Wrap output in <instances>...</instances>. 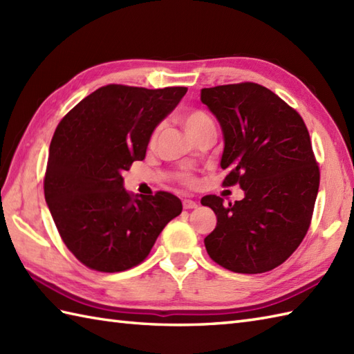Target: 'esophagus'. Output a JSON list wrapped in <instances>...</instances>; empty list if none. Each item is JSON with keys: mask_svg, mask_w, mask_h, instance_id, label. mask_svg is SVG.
<instances>
[{"mask_svg": "<svg viewBox=\"0 0 354 354\" xmlns=\"http://www.w3.org/2000/svg\"><path fill=\"white\" fill-rule=\"evenodd\" d=\"M183 205H184L185 209H193V208L198 207V202H194V201H192V199H184Z\"/></svg>", "mask_w": 354, "mask_h": 354, "instance_id": "obj_1", "label": "esophagus"}]
</instances>
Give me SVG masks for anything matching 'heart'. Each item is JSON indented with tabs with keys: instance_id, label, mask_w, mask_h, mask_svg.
Wrapping results in <instances>:
<instances>
[{
	"instance_id": "obj_1",
	"label": "heart",
	"mask_w": 354,
	"mask_h": 354,
	"mask_svg": "<svg viewBox=\"0 0 354 354\" xmlns=\"http://www.w3.org/2000/svg\"><path fill=\"white\" fill-rule=\"evenodd\" d=\"M183 126L185 132L189 133L190 138H196L201 133L216 129L212 117H209L207 112L198 111V109L187 112V114L183 117ZM160 131L161 127H156V129L152 132V137H150V142H152V145L156 141L158 135H160Z\"/></svg>"
}]
</instances>
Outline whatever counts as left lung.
<instances>
[{
  "instance_id": "obj_1",
  "label": "left lung",
  "mask_w": 354,
  "mask_h": 354,
  "mask_svg": "<svg viewBox=\"0 0 354 354\" xmlns=\"http://www.w3.org/2000/svg\"><path fill=\"white\" fill-rule=\"evenodd\" d=\"M201 102L222 129L223 185L245 192L228 205L216 194L202 198L217 217L204 239L207 252L232 272H266L288 260L309 230L319 189L309 132L295 109L251 82L204 88Z\"/></svg>"
}]
</instances>
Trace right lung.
Masks as SVG:
<instances>
[{
  "label": "right lung",
  "mask_w": 354,
  "mask_h": 354,
  "mask_svg": "<svg viewBox=\"0 0 354 354\" xmlns=\"http://www.w3.org/2000/svg\"><path fill=\"white\" fill-rule=\"evenodd\" d=\"M184 86L106 85L79 102L56 127L44 179L45 201L66 248L85 266L122 272L145 260L183 204L175 194L127 192L123 171L142 161Z\"/></svg>",
  "instance_id": "obj_1"
}]
</instances>
